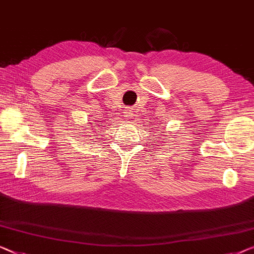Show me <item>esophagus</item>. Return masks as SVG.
Wrapping results in <instances>:
<instances>
[{
  "label": "esophagus",
  "instance_id": "esophagus-1",
  "mask_svg": "<svg viewBox=\"0 0 254 254\" xmlns=\"http://www.w3.org/2000/svg\"><path fill=\"white\" fill-rule=\"evenodd\" d=\"M127 117H130V113H127Z\"/></svg>",
  "mask_w": 254,
  "mask_h": 254
}]
</instances>
